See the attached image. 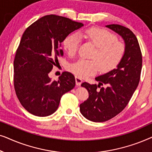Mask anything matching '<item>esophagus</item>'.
<instances>
[{
	"instance_id": "1",
	"label": "esophagus",
	"mask_w": 152,
	"mask_h": 152,
	"mask_svg": "<svg viewBox=\"0 0 152 152\" xmlns=\"http://www.w3.org/2000/svg\"><path fill=\"white\" fill-rule=\"evenodd\" d=\"M75 82H76V84L77 85V86H80V85L82 84V83L83 82V80L80 77L76 76L75 77Z\"/></svg>"
}]
</instances>
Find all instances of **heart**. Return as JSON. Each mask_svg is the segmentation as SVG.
Here are the masks:
<instances>
[{"label": "heart", "mask_w": 152, "mask_h": 152, "mask_svg": "<svg viewBox=\"0 0 152 152\" xmlns=\"http://www.w3.org/2000/svg\"><path fill=\"white\" fill-rule=\"evenodd\" d=\"M79 36L84 37L96 47L91 56L92 60L80 59L71 64L70 71L79 77H87L97 73L101 68L102 71H109L115 68L121 61L124 53L123 44L117 41L113 34L104 29L91 28L80 31ZM77 34H70L63 41V47L69 56L75 55L80 37Z\"/></svg>", "instance_id": "heart-1"}]
</instances>
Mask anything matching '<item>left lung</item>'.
Returning <instances> with one entry per match:
<instances>
[{"label": "left lung", "instance_id": "obj_1", "mask_svg": "<svg viewBox=\"0 0 152 152\" xmlns=\"http://www.w3.org/2000/svg\"><path fill=\"white\" fill-rule=\"evenodd\" d=\"M106 27L122 37L124 53L117 68L95 77L98 84H82L89 96L80 105V112L86 119L95 122L111 119L125 108L138 87L142 69V54L134 33L120 25ZM101 85L105 86L100 87Z\"/></svg>", "mask_w": 152, "mask_h": 152}]
</instances>
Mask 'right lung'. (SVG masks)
I'll list each match as a JSON object with an SVG mask.
<instances>
[{"instance_id": "add662e5", "label": "right lung", "mask_w": 152, "mask_h": 152, "mask_svg": "<svg viewBox=\"0 0 152 152\" xmlns=\"http://www.w3.org/2000/svg\"><path fill=\"white\" fill-rule=\"evenodd\" d=\"M82 23L63 16L46 15L25 31L14 61L16 94L23 107L32 115L45 117L55 113L64 94L75 86L72 73L64 72L57 81L49 77L63 57L61 43Z\"/></svg>"}]
</instances>
